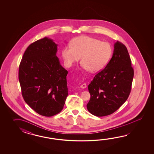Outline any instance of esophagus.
Masks as SVG:
<instances>
[{
    "mask_svg": "<svg viewBox=\"0 0 154 154\" xmlns=\"http://www.w3.org/2000/svg\"><path fill=\"white\" fill-rule=\"evenodd\" d=\"M80 88H86V84L85 83H84L83 84L81 85V86H80Z\"/></svg>",
    "mask_w": 154,
    "mask_h": 154,
    "instance_id": "esophagus-1",
    "label": "esophagus"
}]
</instances>
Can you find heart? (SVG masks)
Returning <instances> with one entry per match:
<instances>
[{
  "mask_svg": "<svg viewBox=\"0 0 154 154\" xmlns=\"http://www.w3.org/2000/svg\"><path fill=\"white\" fill-rule=\"evenodd\" d=\"M112 54L110 45L88 36L76 37L65 46L62 56L66 65L72 66L81 58L82 67L91 72H97L107 64Z\"/></svg>",
  "mask_w": 154,
  "mask_h": 154,
  "instance_id": "1",
  "label": "heart"
}]
</instances>
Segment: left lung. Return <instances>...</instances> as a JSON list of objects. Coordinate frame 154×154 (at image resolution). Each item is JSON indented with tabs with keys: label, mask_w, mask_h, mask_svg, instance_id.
Wrapping results in <instances>:
<instances>
[{
	"label": "left lung",
	"mask_w": 154,
	"mask_h": 154,
	"mask_svg": "<svg viewBox=\"0 0 154 154\" xmlns=\"http://www.w3.org/2000/svg\"><path fill=\"white\" fill-rule=\"evenodd\" d=\"M134 70L128 50L117 41L111 59L88 85V112L97 117L111 115L123 105L131 93Z\"/></svg>",
	"instance_id": "obj_1"
}]
</instances>
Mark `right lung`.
<instances>
[{"label": "right lung", "mask_w": 154, "mask_h": 154, "mask_svg": "<svg viewBox=\"0 0 154 154\" xmlns=\"http://www.w3.org/2000/svg\"><path fill=\"white\" fill-rule=\"evenodd\" d=\"M57 46L48 37L36 41L27 48L19 66V80L25 101L46 117L59 113L68 95V71L56 56Z\"/></svg>", "instance_id": "obj_1"}]
</instances>
